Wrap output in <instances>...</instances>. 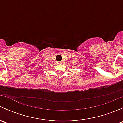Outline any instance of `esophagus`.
<instances>
[{"label": "esophagus", "instance_id": "esophagus-1", "mask_svg": "<svg viewBox=\"0 0 123 123\" xmlns=\"http://www.w3.org/2000/svg\"><path fill=\"white\" fill-rule=\"evenodd\" d=\"M59 63H61V61H59Z\"/></svg>", "mask_w": 123, "mask_h": 123}]
</instances>
